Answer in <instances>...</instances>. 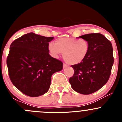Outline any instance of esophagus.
Instances as JSON below:
<instances>
[{
	"label": "esophagus",
	"instance_id": "obj_1",
	"mask_svg": "<svg viewBox=\"0 0 122 122\" xmlns=\"http://www.w3.org/2000/svg\"><path fill=\"white\" fill-rule=\"evenodd\" d=\"M63 67L64 68H67V67H68V65L66 64H63Z\"/></svg>",
	"mask_w": 122,
	"mask_h": 122
}]
</instances>
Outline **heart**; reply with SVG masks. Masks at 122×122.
Masks as SVG:
<instances>
[{
  "mask_svg": "<svg viewBox=\"0 0 122 122\" xmlns=\"http://www.w3.org/2000/svg\"><path fill=\"white\" fill-rule=\"evenodd\" d=\"M89 44L83 39L66 37L57 39L55 44L50 42L48 50L54 58L63 53L65 61L70 64L77 65L84 61L89 52Z\"/></svg>",
  "mask_w": 122,
  "mask_h": 122,
  "instance_id": "obj_1",
  "label": "heart"
}]
</instances>
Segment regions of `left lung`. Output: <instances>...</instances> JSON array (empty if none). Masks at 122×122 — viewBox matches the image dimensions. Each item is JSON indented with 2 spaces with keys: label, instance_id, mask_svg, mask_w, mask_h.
<instances>
[{
  "label": "left lung",
  "instance_id": "8db88e82",
  "mask_svg": "<svg viewBox=\"0 0 122 122\" xmlns=\"http://www.w3.org/2000/svg\"><path fill=\"white\" fill-rule=\"evenodd\" d=\"M78 38L88 41L89 52L83 62L71 66L74 73L69 82L77 93L90 94L100 89L109 80L114 62L112 45L109 39L99 33Z\"/></svg>",
  "mask_w": 122,
  "mask_h": 122
}]
</instances>
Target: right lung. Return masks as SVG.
Masks as SVG:
<instances>
[{
  "label": "right lung",
  "instance_id": "add662e5",
  "mask_svg": "<svg viewBox=\"0 0 122 122\" xmlns=\"http://www.w3.org/2000/svg\"><path fill=\"white\" fill-rule=\"evenodd\" d=\"M54 37L33 32L15 39L7 58L9 76L13 84L25 95L38 97L50 88L51 76L62 70L63 63L49 54Z\"/></svg>",
  "mask_w": 122,
  "mask_h": 122
}]
</instances>
